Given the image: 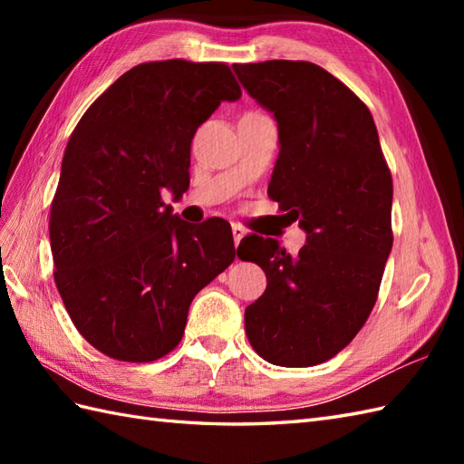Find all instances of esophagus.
I'll return each instance as SVG.
<instances>
[{
  "label": "esophagus",
  "mask_w": 464,
  "mask_h": 464,
  "mask_svg": "<svg viewBox=\"0 0 464 464\" xmlns=\"http://www.w3.org/2000/svg\"><path fill=\"white\" fill-rule=\"evenodd\" d=\"M231 231H233V241H235V247L241 243V239L245 237V229L241 225H231Z\"/></svg>",
  "instance_id": "1"
}]
</instances>
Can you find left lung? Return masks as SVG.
Instances as JSON below:
<instances>
[{
  "label": "left lung",
  "instance_id": "8db88e82",
  "mask_svg": "<svg viewBox=\"0 0 464 464\" xmlns=\"http://www.w3.org/2000/svg\"><path fill=\"white\" fill-rule=\"evenodd\" d=\"M233 69L277 121L269 197L307 233L297 255L275 239L241 241L239 257L261 243L251 261L267 275L245 333L265 361L311 367L347 347L377 301L392 247L391 171L367 105L323 67L271 59Z\"/></svg>",
  "mask_w": 464,
  "mask_h": 464
}]
</instances>
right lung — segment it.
<instances>
[{
    "instance_id": "right-lung-1",
    "label": "right lung",
    "mask_w": 464,
    "mask_h": 464,
    "mask_svg": "<svg viewBox=\"0 0 464 464\" xmlns=\"http://www.w3.org/2000/svg\"><path fill=\"white\" fill-rule=\"evenodd\" d=\"M239 97L225 63H141L69 137L49 217L53 279L77 331L107 357L173 351L195 295L233 263L229 223H185L161 193L187 191L197 127Z\"/></svg>"
}]
</instances>
